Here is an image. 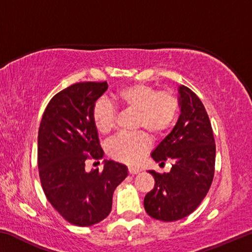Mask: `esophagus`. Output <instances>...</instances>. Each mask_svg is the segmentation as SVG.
<instances>
[{"label": "esophagus", "instance_id": "esophagus-1", "mask_svg": "<svg viewBox=\"0 0 252 252\" xmlns=\"http://www.w3.org/2000/svg\"><path fill=\"white\" fill-rule=\"evenodd\" d=\"M140 171H141V170H140L139 168H136V167H129V172H130V174H138Z\"/></svg>", "mask_w": 252, "mask_h": 252}]
</instances>
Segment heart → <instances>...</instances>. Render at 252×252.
<instances>
[{
	"mask_svg": "<svg viewBox=\"0 0 252 252\" xmlns=\"http://www.w3.org/2000/svg\"><path fill=\"white\" fill-rule=\"evenodd\" d=\"M113 101L123 109L136 112L135 129L147 131L152 138L164 134L176 121L179 102L170 92H159L155 87L134 83L114 93ZM117 111L109 101L101 100L94 105L92 119L101 134H109L116 125ZM150 148V139L140 131L133 134H120L108 144V153L113 159L135 164Z\"/></svg>",
	"mask_w": 252,
	"mask_h": 252,
	"instance_id": "b5f03b06",
	"label": "heart"
}]
</instances>
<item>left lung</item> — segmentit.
I'll use <instances>...</instances> for the list:
<instances>
[{
	"instance_id": "obj_1",
	"label": "left lung",
	"mask_w": 252,
	"mask_h": 252,
	"mask_svg": "<svg viewBox=\"0 0 252 252\" xmlns=\"http://www.w3.org/2000/svg\"><path fill=\"white\" fill-rule=\"evenodd\" d=\"M180 116L172 131L158 144L151 157L171 169L155 178V188L144 198V209L153 219L171 222L192 213L206 197L213 180L216 144L210 120L194 92L178 88Z\"/></svg>"
}]
</instances>
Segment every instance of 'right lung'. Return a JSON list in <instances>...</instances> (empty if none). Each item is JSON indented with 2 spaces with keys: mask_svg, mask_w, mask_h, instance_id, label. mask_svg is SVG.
I'll list each match as a JSON object with an SVG mask.
<instances>
[{
  "mask_svg": "<svg viewBox=\"0 0 252 252\" xmlns=\"http://www.w3.org/2000/svg\"><path fill=\"white\" fill-rule=\"evenodd\" d=\"M106 82L75 83L55 94L42 117L37 136L40 180L49 202L66 221L90 227L112 209L116 188L127 176L126 165L103 161V170H85L87 159L104 152L92 119Z\"/></svg>",
  "mask_w": 252,
  "mask_h": 252,
  "instance_id": "right-lung-1",
  "label": "right lung"
}]
</instances>
